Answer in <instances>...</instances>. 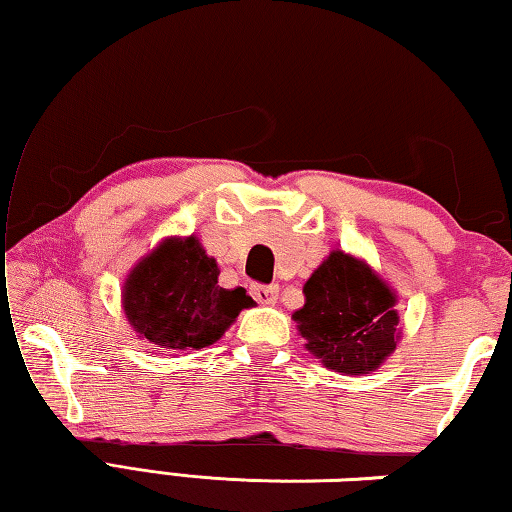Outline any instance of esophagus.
Returning a JSON list of instances; mask_svg holds the SVG:
<instances>
[{"label":"esophagus","mask_w":512,"mask_h":512,"mask_svg":"<svg viewBox=\"0 0 512 512\" xmlns=\"http://www.w3.org/2000/svg\"><path fill=\"white\" fill-rule=\"evenodd\" d=\"M250 296H253L259 305H273L280 296V287L277 284H253L250 287Z\"/></svg>","instance_id":"obj_1"}]
</instances>
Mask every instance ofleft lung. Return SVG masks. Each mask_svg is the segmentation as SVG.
Listing matches in <instances>:
<instances>
[{
    "label": "left lung",
    "mask_w": 512,
    "mask_h": 512,
    "mask_svg": "<svg viewBox=\"0 0 512 512\" xmlns=\"http://www.w3.org/2000/svg\"><path fill=\"white\" fill-rule=\"evenodd\" d=\"M307 350L329 370L363 375L397 345L395 296L368 264L334 250L305 284V307L293 314Z\"/></svg>",
    "instance_id": "8db88e82"
}]
</instances>
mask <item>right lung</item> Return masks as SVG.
I'll return each mask as SVG.
<instances>
[{
  "label": "right lung",
  "mask_w": 512,
  "mask_h": 512,
  "mask_svg": "<svg viewBox=\"0 0 512 512\" xmlns=\"http://www.w3.org/2000/svg\"><path fill=\"white\" fill-rule=\"evenodd\" d=\"M246 289H221L216 259L196 237L167 239L124 284V311L137 334L164 350H201L221 339L244 307Z\"/></svg>",
  "instance_id": "right-lung-1"
}]
</instances>
